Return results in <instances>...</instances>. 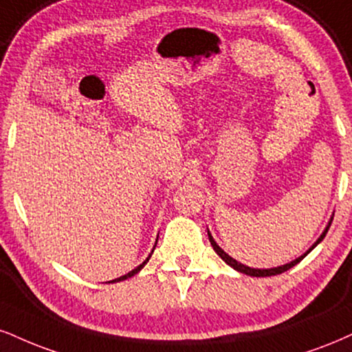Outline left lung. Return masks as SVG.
<instances>
[{"mask_svg": "<svg viewBox=\"0 0 352 352\" xmlns=\"http://www.w3.org/2000/svg\"><path fill=\"white\" fill-rule=\"evenodd\" d=\"M334 217V214H333ZM333 217L329 218V221H328V224H326V228H324V231L321 232V236L318 239L315 241V243H313V245L310 249H308L307 252L305 254H302V256L300 257H297V259H294L292 262H289V264H283V265H278V267H270V269H254V267H248V265H244V264H241V262H238L236 259H232V257L230 256V254H226L223 251L221 248H219V245L217 244V241L213 239V236H211V232L208 231V239H210V243H211V245H213V249H214V252L218 254L219 257H221V259L226 262L228 265H230V267H232L234 270H238V272H241V274H245V275H251V277H270V275H277V274H282V272H285V270H289V269H292L294 267V265H297L300 261L303 259V257H307L308 254H310L313 249L316 248V245H318L321 241H323V238L326 236V232H328V230H329V226H331V221H333Z\"/></svg>", "mask_w": 352, "mask_h": 352, "instance_id": "8db88e82", "label": "left lung"}]
</instances>
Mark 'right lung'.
I'll list each match as a JSON object with an SVG mask.
<instances>
[{
  "instance_id": "right-lung-1",
  "label": "right lung",
  "mask_w": 352,
  "mask_h": 352,
  "mask_svg": "<svg viewBox=\"0 0 352 352\" xmlns=\"http://www.w3.org/2000/svg\"><path fill=\"white\" fill-rule=\"evenodd\" d=\"M155 244H157V241H155ZM154 249H155V245H154ZM154 249H152V252H154ZM152 252L149 254V257H147V259L142 262V264H139V265H138V267H135V269H133V270H131V272H128V274H126V275H121V277H120V278H114V280H111V282L114 283V282H121V280H126V278L133 277V275H135V274H138V272H139V270H141V269L144 267V265H146V264H147V262H149V259H151V256H152Z\"/></svg>"
}]
</instances>
